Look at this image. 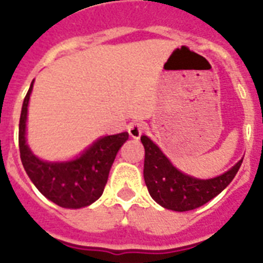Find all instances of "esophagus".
<instances>
[{
  "label": "esophagus",
  "instance_id": "obj_1",
  "mask_svg": "<svg viewBox=\"0 0 263 263\" xmlns=\"http://www.w3.org/2000/svg\"><path fill=\"white\" fill-rule=\"evenodd\" d=\"M145 130V124L143 122H133L130 124L129 127H127V132H129L130 137L134 139H138L141 137V134L143 133Z\"/></svg>",
  "mask_w": 263,
  "mask_h": 263
}]
</instances>
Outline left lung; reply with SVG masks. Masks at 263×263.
I'll list each match as a JSON object with an SVG mask.
<instances>
[{"mask_svg": "<svg viewBox=\"0 0 263 263\" xmlns=\"http://www.w3.org/2000/svg\"><path fill=\"white\" fill-rule=\"evenodd\" d=\"M141 142L145 147L143 178L148 194L159 205L176 212L196 210L224 191L243 159L216 178L197 179L179 171L147 136L141 137Z\"/></svg>", "mask_w": 263, "mask_h": 263, "instance_id": "1", "label": "left lung"}]
</instances>
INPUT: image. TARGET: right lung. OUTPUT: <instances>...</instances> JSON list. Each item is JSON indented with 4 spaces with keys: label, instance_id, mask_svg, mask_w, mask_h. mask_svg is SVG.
Listing matches in <instances>:
<instances>
[{
    "label": "right lung",
    "instance_id": "obj_1",
    "mask_svg": "<svg viewBox=\"0 0 263 263\" xmlns=\"http://www.w3.org/2000/svg\"><path fill=\"white\" fill-rule=\"evenodd\" d=\"M34 80L23 100L20 118L21 160L30 180L43 196L63 208L78 210L99 199L108 182L109 171L118 150L129 138V133L101 137L75 159L47 162L32 154L26 143L27 108Z\"/></svg>",
    "mask_w": 263,
    "mask_h": 263
}]
</instances>
